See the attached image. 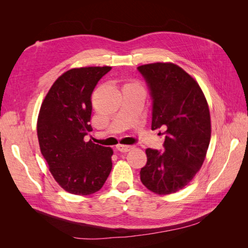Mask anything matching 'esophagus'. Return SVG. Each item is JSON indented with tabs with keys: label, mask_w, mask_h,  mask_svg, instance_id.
<instances>
[{
	"label": "esophagus",
	"mask_w": 248,
	"mask_h": 248,
	"mask_svg": "<svg viewBox=\"0 0 248 248\" xmlns=\"http://www.w3.org/2000/svg\"><path fill=\"white\" fill-rule=\"evenodd\" d=\"M117 149L119 150L120 152H128L130 150L133 149V146H126V145H118Z\"/></svg>",
	"instance_id": "esophagus-1"
}]
</instances>
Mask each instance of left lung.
Returning <instances> with one entry per match:
<instances>
[{
    "instance_id": "8db88e82",
    "label": "left lung",
    "mask_w": 248,
    "mask_h": 248,
    "mask_svg": "<svg viewBox=\"0 0 248 248\" xmlns=\"http://www.w3.org/2000/svg\"><path fill=\"white\" fill-rule=\"evenodd\" d=\"M138 70L152 99V130L166 137L163 151L146 150L140 181L155 193H174L191 181L205 160L211 137L208 103L198 82L175 64H147Z\"/></svg>"
}]
</instances>
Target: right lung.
I'll return each instance as SVG.
<instances>
[{
    "mask_svg": "<svg viewBox=\"0 0 248 248\" xmlns=\"http://www.w3.org/2000/svg\"><path fill=\"white\" fill-rule=\"evenodd\" d=\"M111 67L70 69L51 86L37 122L41 154L63 189L78 196L98 191L111 170L112 150L85 140L92 131L91 97Z\"/></svg>",
    "mask_w": 248,
    "mask_h": 248,
    "instance_id": "obj_1",
    "label": "right lung"
}]
</instances>
